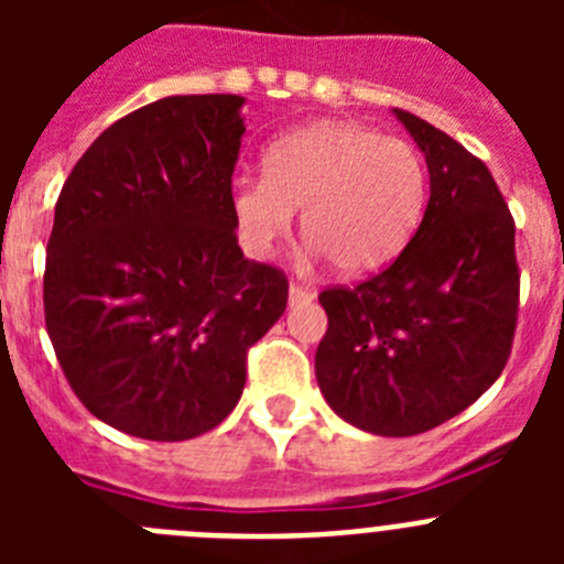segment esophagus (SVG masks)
<instances>
[{
  "label": "esophagus",
  "instance_id": "1",
  "mask_svg": "<svg viewBox=\"0 0 564 564\" xmlns=\"http://www.w3.org/2000/svg\"><path fill=\"white\" fill-rule=\"evenodd\" d=\"M311 296H313L311 288L299 285V282H291V302H307Z\"/></svg>",
  "mask_w": 564,
  "mask_h": 564
}]
</instances>
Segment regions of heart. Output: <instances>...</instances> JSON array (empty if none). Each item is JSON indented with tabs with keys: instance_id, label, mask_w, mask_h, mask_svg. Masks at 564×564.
Here are the masks:
<instances>
[{
	"instance_id": "1",
	"label": "heart",
	"mask_w": 564,
	"mask_h": 564,
	"mask_svg": "<svg viewBox=\"0 0 564 564\" xmlns=\"http://www.w3.org/2000/svg\"><path fill=\"white\" fill-rule=\"evenodd\" d=\"M426 192V163L410 141L322 121L276 138L265 177L234 181L231 212L251 257H271L302 212V231L336 271L367 273L410 242Z\"/></svg>"
}]
</instances>
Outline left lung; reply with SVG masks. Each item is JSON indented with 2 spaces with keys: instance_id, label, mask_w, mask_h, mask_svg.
<instances>
[{
  "instance_id": "left-lung-1",
  "label": "left lung",
  "mask_w": 564,
  "mask_h": 564,
  "mask_svg": "<svg viewBox=\"0 0 564 564\" xmlns=\"http://www.w3.org/2000/svg\"><path fill=\"white\" fill-rule=\"evenodd\" d=\"M430 166L415 237L358 285L318 293V390L364 432L410 437L460 415L500 378L517 330L514 217L480 158L395 109Z\"/></svg>"
}]
</instances>
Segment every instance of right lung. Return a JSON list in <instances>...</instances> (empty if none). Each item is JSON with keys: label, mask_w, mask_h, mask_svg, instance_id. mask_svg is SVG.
I'll return each instance as SVG.
<instances>
[{"label": "right lung", "mask_w": 564, "mask_h": 564, "mask_svg": "<svg viewBox=\"0 0 564 564\" xmlns=\"http://www.w3.org/2000/svg\"><path fill=\"white\" fill-rule=\"evenodd\" d=\"M239 96H169L104 129L56 203L44 325L98 421L147 441L214 430L288 276L237 246Z\"/></svg>", "instance_id": "1"}]
</instances>
